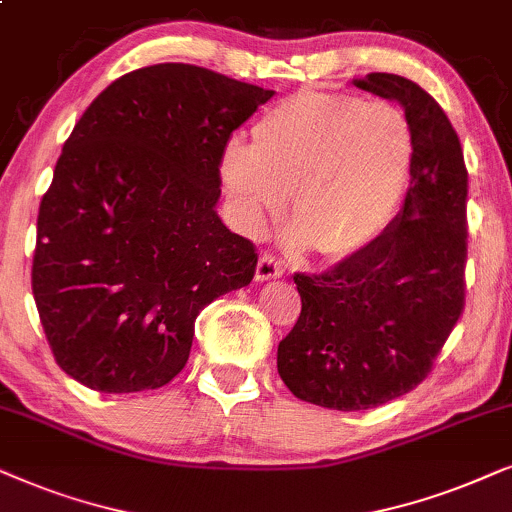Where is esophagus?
I'll use <instances>...</instances> for the list:
<instances>
[{
    "label": "esophagus",
    "mask_w": 512,
    "mask_h": 512,
    "mask_svg": "<svg viewBox=\"0 0 512 512\" xmlns=\"http://www.w3.org/2000/svg\"><path fill=\"white\" fill-rule=\"evenodd\" d=\"M283 276V267L278 264L274 257L271 255H262L260 262H257V271H255V278L257 281H274V278H281Z\"/></svg>",
    "instance_id": "obj_1"
}]
</instances>
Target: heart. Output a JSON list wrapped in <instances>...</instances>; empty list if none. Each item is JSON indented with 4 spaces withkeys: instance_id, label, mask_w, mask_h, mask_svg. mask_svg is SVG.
<instances>
[{
    "instance_id": "obj_1",
    "label": "heart",
    "mask_w": 512,
    "mask_h": 512,
    "mask_svg": "<svg viewBox=\"0 0 512 512\" xmlns=\"http://www.w3.org/2000/svg\"><path fill=\"white\" fill-rule=\"evenodd\" d=\"M414 138L388 102L304 88L224 145L217 175L238 229L260 236L292 194V248L346 260L377 241L403 206Z\"/></svg>"
}]
</instances>
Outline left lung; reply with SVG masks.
<instances>
[{
  "instance_id": "1",
  "label": "left lung",
  "mask_w": 512,
  "mask_h": 512,
  "mask_svg": "<svg viewBox=\"0 0 512 512\" xmlns=\"http://www.w3.org/2000/svg\"><path fill=\"white\" fill-rule=\"evenodd\" d=\"M353 84L400 102L414 156L403 210L370 248L325 274H295L302 313L278 344V374L299 400L339 412L417 388L466 295L468 173L459 135L410 79L372 72Z\"/></svg>"
}]
</instances>
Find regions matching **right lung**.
Returning a JSON list of instances; mask_svg holds the SVG:
<instances>
[{
	"instance_id": "right-lung-1",
	"label": "right lung",
	"mask_w": 512,
	"mask_h": 512,
	"mask_svg": "<svg viewBox=\"0 0 512 512\" xmlns=\"http://www.w3.org/2000/svg\"><path fill=\"white\" fill-rule=\"evenodd\" d=\"M274 91L206 67L128 72L67 138L37 217L32 295L56 363L100 393L166 386L194 320L257 252L217 215V161Z\"/></svg>"
}]
</instances>
